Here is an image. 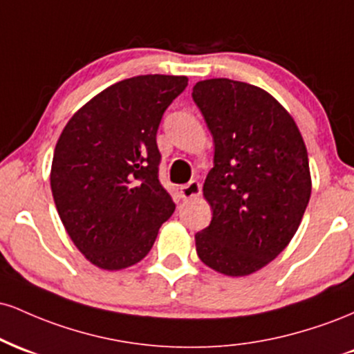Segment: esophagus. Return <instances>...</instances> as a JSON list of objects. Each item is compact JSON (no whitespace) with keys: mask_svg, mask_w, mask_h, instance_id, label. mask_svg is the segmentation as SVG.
Returning <instances> with one entry per match:
<instances>
[{"mask_svg":"<svg viewBox=\"0 0 354 354\" xmlns=\"http://www.w3.org/2000/svg\"><path fill=\"white\" fill-rule=\"evenodd\" d=\"M201 194V185L198 181H189L180 188V196L183 200H191Z\"/></svg>","mask_w":354,"mask_h":354,"instance_id":"obj_1","label":"esophagus"}]
</instances>
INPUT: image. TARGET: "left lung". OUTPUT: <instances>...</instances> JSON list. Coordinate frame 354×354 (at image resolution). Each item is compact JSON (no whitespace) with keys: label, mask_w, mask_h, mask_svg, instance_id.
I'll list each match as a JSON object with an SVG mask.
<instances>
[{"label":"left lung","mask_w":354,"mask_h":354,"mask_svg":"<svg viewBox=\"0 0 354 354\" xmlns=\"http://www.w3.org/2000/svg\"><path fill=\"white\" fill-rule=\"evenodd\" d=\"M193 100L214 141L203 194L213 218L194 234L211 270L248 276L290 245L311 196L303 136L290 113L254 84L198 81Z\"/></svg>","instance_id":"1"}]
</instances>
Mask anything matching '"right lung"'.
<instances>
[{"label":"right lung","mask_w":354,"mask_h":354,"mask_svg":"<svg viewBox=\"0 0 354 354\" xmlns=\"http://www.w3.org/2000/svg\"><path fill=\"white\" fill-rule=\"evenodd\" d=\"M186 76L141 75L103 89L61 131L51 191L64 230L101 270L136 265L174 203L160 180L158 126Z\"/></svg>","instance_id":"obj_1"}]
</instances>
